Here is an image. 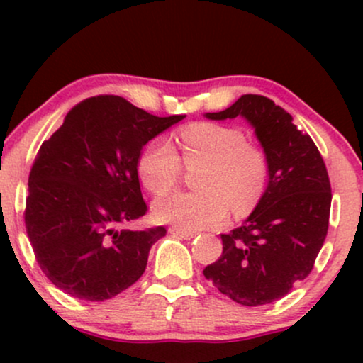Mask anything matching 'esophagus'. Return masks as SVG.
<instances>
[{
	"label": "esophagus",
	"mask_w": 363,
	"mask_h": 363,
	"mask_svg": "<svg viewBox=\"0 0 363 363\" xmlns=\"http://www.w3.org/2000/svg\"><path fill=\"white\" fill-rule=\"evenodd\" d=\"M169 232L172 235H176V237H181V239H186V240H189V239H193V237L196 235L194 232H187V230H182V228H177V227H170L169 228Z\"/></svg>",
	"instance_id": "esophagus-1"
}]
</instances>
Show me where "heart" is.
Returning a JSON list of instances; mask_svg holds the SVG:
<instances>
[{"label":"heart","mask_w":363,"mask_h":363,"mask_svg":"<svg viewBox=\"0 0 363 363\" xmlns=\"http://www.w3.org/2000/svg\"><path fill=\"white\" fill-rule=\"evenodd\" d=\"M179 147L187 169L201 167L194 181L198 193L157 199L153 211L158 220L196 232L227 222L230 208L242 216L257 205L268 181V162L259 148L245 141L242 131L196 123L179 133ZM181 172V158L164 140L150 143L138 160L141 182L153 194L174 189Z\"/></svg>","instance_id":"b5f03b06"}]
</instances>
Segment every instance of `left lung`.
Wrapping results in <instances>:
<instances>
[{"label":"left lung","instance_id":"obj_1","mask_svg":"<svg viewBox=\"0 0 363 363\" xmlns=\"http://www.w3.org/2000/svg\"><path fill=\"white\" fill-rule=\"evenodd\" d=\"M251 124L268 162V186L247 220L222 234L223 252L203 269L222 294L240 306L285 297L312 272L328 234L331 184L318 147L294 118L262 95H242L211 121Z\"/></svg>","mask_w":363,"mask_h":363}]
</instances>
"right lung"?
Instances as JSON below:
<instances>
[{
	"mask_svg": "<svg viewBox=\"0 0 363 363\" xmlns=\"http://www.w3.org/2000/svg\"><path fill=\"white\" fill-rule=\"evenodd\" d=\"M186 116L157 118L118 95L86 99L40 147L28 176L25 227L35 259L57 289L102 302L145 273L164 227L128 230L147 213L141 150Z\"/></svg>",
	"mask_w": 363,
	"mask_h": 363,
	"instance_id": "add662e5",
	"label": "right lung"
}]
</instances>
